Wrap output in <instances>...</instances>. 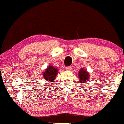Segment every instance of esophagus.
<instances>
[{
  "instance_id": "esophagus-1",
  "label": "esophagus",
  "mask_w": 124,
  "mask_h": 124,
  "mask_svg": "<svg viewBox=\"0 0 124 124\" xmlns=\"http://www.w3.org/2000/svg\"><path fill=\"white\" fill-rule=\"evenodd\" d=\"M66 69L67 70H72V66H68V67H66Z\"/></svg>"
}]
</instances>
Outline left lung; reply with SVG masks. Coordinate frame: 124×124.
<instances>
[{
	"label": "left lung",
	"mask_w": 124,
	"mask_h": 124,
	"mask_svg": "<svg viewBox=\"0 0 124 124\" xmlns=\"http://www.w3.org/2000/svg\"><path fill=\"white\" fill-rule=\"evenodd\" d=\"M78 77L79 78L80 83H86L89 80L90 78V74L86 69H84L83 68L80 69L78 72Z\"/></svg>",
	"instance_id": "obj_1"
}]
</instances>
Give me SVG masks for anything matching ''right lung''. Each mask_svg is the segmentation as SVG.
<instances>
[{
	"mask_svg": "<svg viewBox=\"0 0 124 124\" xmlns=\"http://www.w3.org/2000/svg\"><path fill=\"white\" fill-rule=\"evenodd\" d=\"M58 73V70L57 68H54L52 65H49L48 68L45 69L42 72V76L45 80L51 83V82H53L54 80L56 79Z\"/></svg>",
	"mask_w": 124,
	"mask_h": 124,
	"instance_id": "1",
	"label": "right lung"
}]
</instances>
